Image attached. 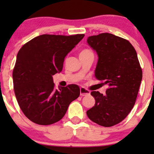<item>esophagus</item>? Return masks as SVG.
Returning <instances> with one entry per match:
<instances>
[{"label": "esophagus", "instance_id": "1", "mask_svg": "<svg viewBox=\"0 0 154 154\" xmlns=\"http://www.w3.org/2000/svg\"><path fill=\"white\" fill-rule=\"evenodd\" d=\"M80 94H81V96H88L90 94V92L89 90L85 89V88H81V89H80Z\"/></svg>", "mask_w": 154, "mask_h": 154}]
</instances>
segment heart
<instances>
[{
	"instance_id": "obj_1",
	"label": "heart",
	"mask_w": 154,
	"mask_h": 154,
	"mask_svg": "<svg viewBox=\"0 0 154 154\" xmlns=\"http://www.w3.org/2000/svg\"><path fill=\"white\" fill-rule=\"evenodd\" d=\"M91 51L89 50H82L81 52V53H80V55H85V54H89V53H91Z\"/></svg>"
}]
</instances>
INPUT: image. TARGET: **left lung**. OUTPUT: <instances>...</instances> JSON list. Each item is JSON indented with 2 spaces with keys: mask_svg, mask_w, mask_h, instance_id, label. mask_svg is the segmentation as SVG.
I'll use <instances>...</instances> for the list:
<instances>
[{
  "mask_svg": "<svg viewBox=\"0 0 154 154\" xmlns=\"http://www.w3.org/2000/svg\"><path fill=\"white\" fill-rule=\"evenodd\" d=\"M98 61L96 79L107 84L106 94L91 92L95 104L87 111L89 119L98 125L111 127L123 121L133 108L142 79L136 50L127 40L109 33L88 38Z\"/></svg>",
  "mask_w": 154,
  "mask_h": 154,
  "instance_id": "1",
  "label": "left lung"
}]
</instances>
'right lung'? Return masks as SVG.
Listing matches in <instances>:
<instances>
[{"instance_id": "obj_1", "label": "right lung", "mask_w": 154, "mask_h": 154, "mask_svg": "<svg viewBox=\"0 0 154 154\" xmlns=\"http://www.w3.org/2000/svg\"><path fill=\"white\" fill-rule=\"evenodd\" d=\"M84 35H41L19 50L12 72L14 94L22 112L33 123H57L79 97L75 84L54 89L52 75L62 71L65 57Z\"/></svg>"}]
</instances>
